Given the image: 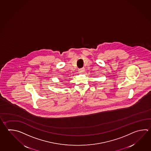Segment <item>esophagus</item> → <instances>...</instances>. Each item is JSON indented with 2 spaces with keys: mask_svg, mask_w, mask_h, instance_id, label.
Returning a JSON list of instances; mask_svg holds the SVG:
<instances>
[{
  "mask_svg": "<svg viewBox=\"0 0 151 151\" xmlns=\"http://www.w3.org/2000/svg\"><path fill=\"white\" fill-rule=\"evenodd\" d=\"M84 71H85V69L84 68H82L78 70V73H80V74H81V73H82Z\"/></svg>",
  "mask_w": 151,
  "mask_h": 151,
  "instance_id": "1",
  "label": "esophagus"
}]
</instances>
